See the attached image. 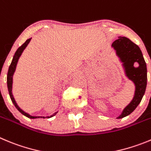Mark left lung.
Instances as JSON below:
<instances>
[{
	"instance_id": "1",
	"label": "left lung",
	"mask_w": 151,
	"mask_h": 151,
	"mask_svg": "<svg viewBox=\"0 0 151 151\" xmlns=\"http://www.w3.org/2000/svg\"><path fill=\"white\" fill-rule=\"evenodd\" d=\"M112 47L123 62L127 76L133 81L135 85L133 99L117 117L123 118L130 114L142 101L147 86V66L140 48L129 39L120 37L113 42ZM136 62L139 63L138 68L134 66V63Z\"/></svg>"
}]
</instances>
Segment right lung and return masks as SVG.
<instances>
[{
	"label": "right lung",
	"mask_w": 151,
	"mask_h": 151,
	"mask_svg": "<svg viewBox=\"0 0 151 151\" xmlns=\"http://www.w3.org/2000/svg\"><path fill=\"white\" fill-rule=\"evenodd\" d=\"M30 40H31V38L25 41V42H24V43L22 44V45H21V46L19 47V48H18L17 51H16V53H15L14 56H13V58H12V63H11L10 66H9V70H8V73H7V88H8V91H9V96H10V99H11V100H12V103L14 104V106H16V109H17L18 110H19L22 114H24V115L26 116V117H29V118H31V119L39 118V117H41V118H42V117H43V118H45V117H53V116H55V114H56L58 112L54 113V114H52V116H50V117H39V116H38V117H36V116L30 115V114H28L27 113L24 112V111L22 110V109H21L18 106L17 103H16V101H15L14 97H13V96H12V76H13V74H14L15 70H16V65H17V62H18V60H19V57L21 56L22 52L24 51V49L26 48V46L28 45V43L30 42Z\"/></svg>",
	"instance_id": "add662e5"
}]
</instances>
